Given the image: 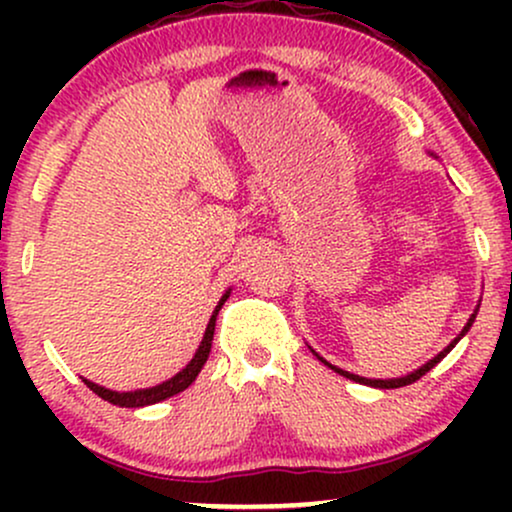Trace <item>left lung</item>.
<instances>
[{"label":"left lung","instance_id":"8db88e82","mask_svg":"<svg viewBox=\"0 0 512 512\" xmlns=\"http://www.w3.org/2000/svg\"><path fill=\"white\" fill-rule=\"evenodd\" d=\"M431 156H436V154H431ZM479 305H481V301L477 303V308H474V313H472V315H469L467 325H464V327H462V332H460V334H457V337H455V339H452V342H450L448 346H445V349H443V351H440V354H436V356H433V358H431V361H426V363H424V366H419V368H416V370H411V373H407V375H402V378H385V380H383V378H378V380H375V378H363V375L349 373V370H344V368H339V366H332V363H330V361H325V358H322L320 354H317V351H315V349H310V351H313V354L317 356V361H322V363H325V366H327V368H332V370H334V373H339V375H344V378L354 380V383H361V385H368V387H380V390H395V387H404V385H411V383H416V380H419V378H421V375H426V373H428V370H431L433 366H436V363H440V361H443V358H445V356H448L452 349H455V344H457V342H460V339L464 337V334H467V332H469V327H472V322H474V320H477V313H479Z\"/></svg>","mask_w":512,"mask_h":512}]
</instances>
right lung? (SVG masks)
<instances>
[{"label":"right lung","instance_id":"1","mask_svg":"<svg viewBox=\"0 0 512 512\" xmlns=\"http://www.w3.org/2000/svg\"><path fill=\"white\" fill-rule=\"evenodd\" d=\"M233 289H228L226 293L221 296V301L216 303L214 313L209 317V325L207 330H204V337L202 342H199L195 356L190 358V363H187L185 368L180 370V373H175L173 378L163 380V383H158L154 387H144V390H129V392H117V390H108V387L98 385V383H91V380L81 378L86 383V387H91L93 392H96L98 397L105 399V402L115 404V407H127V409H139V407H149V404H158L163 402V399L178 395V392L187 390L192 383L197 380L199 370L204 368V363H207L209 358V351H211V342H214V327H216V315H219V310L223 308V303L228 301V296H231Z\"/></svg>","mask_w":512,"mask_h":512}]
</instances>
